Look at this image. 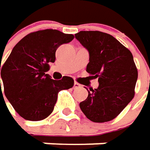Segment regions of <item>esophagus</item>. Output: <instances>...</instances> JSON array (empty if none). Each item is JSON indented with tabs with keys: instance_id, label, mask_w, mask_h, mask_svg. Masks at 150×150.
I'll use <instances>...</instances> for the list:
<instances>
[{
	"instance_id": "34e87169",
	"label": "esophagus",
	"mask_w": 150,
	"mask_h": 150,
	"mask_svg": "<svg viewBox=\"0 0 150 150\" xmlns=\"http://www.w3.org/2000/svg\"><path fill=\"white\" fill-rule=\"evenodd\" d=\"M81 87V85L77 83V82H74V85H73V88L74 89H78V88H80Z\"/></svg>"
}]
</instances>
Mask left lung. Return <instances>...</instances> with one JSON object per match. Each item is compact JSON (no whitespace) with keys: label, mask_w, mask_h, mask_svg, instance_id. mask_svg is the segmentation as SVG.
Wrapping results in <instances>:
<instances>
[{"label":"left lung","mask_w":150,"mask_h":150,"mask_svg":"<svg viewBox=\"0 0 150 150\" xmlns=\"http://www.w3.org/2000/svg\"><path fill=\"white\" fill-rule=\"evenodd\" d=\"M75 38L89 52L86 71L99 82L97 89L86 88L88 96L79 108L93 122L112 120L134 96L138 71L133 55L107 33L79 31Z\"/></svg>","instance_id":"obj_1"}]
</instances>
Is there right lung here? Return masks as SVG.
I'll list each match as a JSON object with an SVG mask.
<instances>
[{
  "instance_id": "right-lung-1",
  "label": "right lung",
  "mask_w": 150,
  "mask_h": 150,
  "mask_svg": "<svg viewBox=\"0 0 150 150\" xmlns=\"http://www.w3.org/2000/svg\"><path fill=\"white\" fill-rule=\"evenodd\" d=\"M74 38L57 30L30 33L13 48L0 71V96L4 93L12 107L23 119L32 121L48 117L54 109L57 93L73 86L71 77L51 79L45 72L54 63L57 49Z\"/></svg>"
}]
</instances>
